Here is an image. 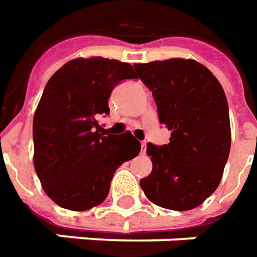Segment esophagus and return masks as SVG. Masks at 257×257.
<instances>
[{"instance_id":"1","label":"esophagus","mask_w":257,"mask_h":257,"mask_svg":"<svg viewBox=\"0 0 257 257\" xmlns=\"http://www.w3.org/2000/svg\"><path fill=\"white\" fill-rule=\"evenodd\" d=\"M145 152H147V143L144 141V143H141V154L145 155Z\"/></svg>"}]
</instances>
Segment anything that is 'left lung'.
Instances as JSON below:
<instances>
[{
    "mask_svg": "<svg viewBox=\"0 0 257 257\" xmlns=\"http://www.w3.org/2000/svg\"><path fill=\"white\" fill-rule=\"evenodd\" d=\"M152 91L170 143L147 145L152 172L140 185L149 201L170 210L199 206L219 187L231 147L228 103L213 73L194 59L136 63Z\"/></svg>",
    "mask_w": 257,
    "mask_h": 257,
    "instance_id": "obj_1",
    "label": "left lung"
}]
</instances>
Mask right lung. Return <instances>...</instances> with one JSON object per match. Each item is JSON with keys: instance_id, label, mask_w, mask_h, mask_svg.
I'll use <instances>...</instances> for the list:
<instances>
[{"instance_id": "1", "label": "right lung", "mask_w": 257, "mask_h": 257, "mask_svg": "<svg viewBox=\"0 0 257 257\" xmlns=\"http://www.w3.org/2000/svg\"><path fill=\"white\" fill-rule=\"evenodd\" d=\"M124 79H136L130 63L92 56L69 61L45 85L33 119V162L45 194L63 209L102 203L117 167L141 151L130 132L106 136L98 124Z\"/></svg>"}]
</instances>
